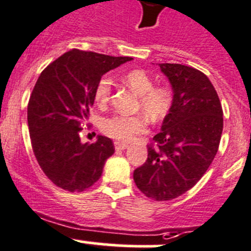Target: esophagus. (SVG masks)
<instances>
[{
	"label": "esophagus",
	"mask_w": 251,
	"mask_h": 251,
	"mask_svg": "<svg viewBox=\"0 0 251 251\" xmlns=\"http://www.w3.org/2000/svg\"><path fill=\"white\" fill-rule=\"evenodd\" d=\"M114 148H116V151H124V149L127 148V144L121 143V142H116V143H114Z\"/></svg>",
	"instance_id": "1"
}]
</instances>
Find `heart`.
<instances>
[{"label": "heart", "mask_w": 251, "mask_h": 251, "mask_svg": "<svg viewBox=\"0 0 251 251\" xmlns=\"http://www.w3.org/2000/svg\"><path fill=\"white\" fill-rule=\"evenodd\" d=\"M124 82L139 96L138 107L143 109L144 113L151 121H159L171 108L172 93L167 87L154 86L151 75L142 70H132L124 75ZM112 96V80L103 77L98 80L94 88V100L100 108L107 107ZM147 128V119L141 114L137 116H124L114 114L103 119L100 129L108 137L118 142L133 141L138 134H141Z\"/></svg>", "instance_id": "1"}]
</instances>
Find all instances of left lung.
I'll return each mask as SVG.
<instances>
[{
  "instance_id": "1",
  "label": "left lung",
  "mask_w": 251,
  "mask_h": 251,
  "mask_svg": "<svg viewBox=\"0 0 251 251\" xmlns=\"http://www.w3.org/2000/svg\"><path fill=\"white\" fill-rule=\"evenodd\" d=\"M159 66L173 88V103L133 179L146 197L165 201L192 189L214 160L223 132V108L203 72L178 63Z\"/></svg>"
}]
</instances>
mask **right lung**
I'll return each mask as SVG.
<instances>
[{
	"instance_id": "1",
	"label": "right lung",
	"mask_w": 251,
	"mask_h": 251,
	"mask_svg": "<svg viewBox=\"0 0 251 251\" xmlns=\"http://www.w3.org/2000/svg\"><path fill=\"white\" fill-rule=\"evenodd\" d=\"M130 57L72 50L50 63L37 79L27 105L34 157L48 179L67 192H83L100 178L114 153L112 139L98 135L80 143L79 133L94 103V88L108 71Z\"/></svg>"
}]
</instances>
